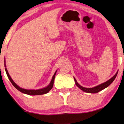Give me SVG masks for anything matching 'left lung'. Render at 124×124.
Here are the masks:
<instances>
[{"instance_id":"8db88e82","label":"left lung","mask_w":124,"mask_h":124,"mask_svg":"<svg viewBox=\"0 0 124 124\" xmlns=\"http://www.w3.org/2000/svg\"><path fill=\"white\" fill-rule=\"evenodd\" d=\"M117 73H118V72H117L115 74V75L113 76V77H112L111 79H109V80L106 81V82L103 83V84H101V85H99L95 86V87H93V88H86V87H82V86L79 85L78 84L77 81H76V79L74 78V81H75L76 85H77L81 90H82V91H84L86 93H96L99 92L100 91L104 89L105 88L107 87L108 86L110 85L113 82V81L115 80V79L116 78Z\"/></svg>"}]
</instances>
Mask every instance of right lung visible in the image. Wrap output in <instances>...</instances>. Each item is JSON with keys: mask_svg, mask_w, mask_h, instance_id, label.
<instances>
[{"mask_svg": "<svg viewBox=\"0 0 124 124\" xmlns=\"http://www.w3.org/2000/svg\"><path fill=\"white\" fill-rule=\"evenodd\" d=\"M6 67V64H5V67ZM5 70H6L7 75L8 78H9V81L11 82L12 84L13 85L15 86V87L16 88V89H17L18 91H20V92L24 93V94H26L28 95H43V94H46V93H48V91L52 89V87H53L54 79H55V74H56V72H55V74H54V75L53 76V77H52V80H51V81L50 85H49L48 86H47V87H46L45 88H43V89H39V90H26V89H23V88L20 87L19 86L17 85L14 82V81L12 80V79L11 78V76H9V73H8V70H7V68L5 69Z\"/></svg>", "mask_w": 124, "mask_h": 124, "instance_id": "1", "label": "right lung"}]
</instances>
